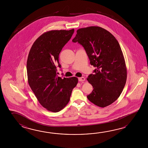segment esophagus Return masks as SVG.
Returning <instances> with one entry per match:
<instances>
[{
	"label": "esophagus",
	"mask_w": 148,
	"mask_h": 148,
	"mask_svg": "<svg viewBox=\"0 0 148 148\" xmlns=\"http://www.w3.org/2000/svg\"><path fill=\"white\" fill-rule=\"evenodd\" d=\"M78 80L79 82H83V81H85V78L84 77H80V78H79Z\"/></svg>",
	"instance_id": "34e87169"
}]
</instances>
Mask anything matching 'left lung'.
<instances>
[{"mask_svg":"<svg viewBox=\"0 0 148 148\" xmlns=\"http://www.w3.org/2000/svg\"><path fill=\"white\" fill-rule=\"evenodd\" d=\"M84 47L90 63L96 69L87 80L94 88L87 96L101 107H106L120 97L125 85L127 70L118 41L110 32L99 26L79 28L73 40Z\"/></svg>","mask_w":148,"mask_h":148,"instance_id":"left-lung-1","label":"left lung"}]
</instances>
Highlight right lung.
<instances>
[{
    "instance_id": "1",
    "label": "right lung",
    "mask_w": 148,
    "mask_h": 148,
    "mask_svg": "<svg viewBox=\"0 0 148 148\" xmlns=\"http://www.w3.org/2000/svg\"><path fill=\"white\" fill-rule=\"evenodd\" d=\"M74 31L45 32L35 40L28 54V84L41 105L54 113L62 110L69 103L73 89L78 82L75 77L62 78L57 75V66L61 68L59 54Z\"/></svg>"
}]
</instances>
